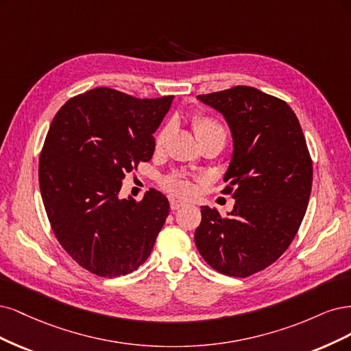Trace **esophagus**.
Segmentation results:
<instances>
[{
    "mask_svg": "<svg viewBox=\"0 0 351 351\" xmlns=\"http://www.w3.org/2000/svg\"><path fill=\"white\" fill-rule=\"evenodd\" d=\"M184 206H185L184 201H179V199H175V198L171 199V208L172 210H179V208H182Z\"/></svg>",
    "mask_w": 351,
    "mask_h": 351,
    "instance_id": "34e87169",
    "label": "esophagus"
}]
</instances>
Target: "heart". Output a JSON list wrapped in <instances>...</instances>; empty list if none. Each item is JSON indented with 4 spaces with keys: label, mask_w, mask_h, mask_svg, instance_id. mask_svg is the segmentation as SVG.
Segmentation results:
<instances>
[{
    "label": "heart",
    "mask_w": 351,
    "mask_h": 351,
    "mask_svg": "<svg viewBox=\"0 0 351 351\" xmlns=\"http://www.w3.org/2000/svg\"><path fill=\"white\" fill-rule=\"evenodd\" d=\"M192 128L195 131L199 144L208 140H223V141L226 140V130L223 128L221 123L208 115L197 114L192 117ZM171 132H172L171 123H165V125H162L159 130H157V132L154 134V147L157 150L163 149ZM163 186L169 192H172V194L179 197H186L191 194L192 189H194V185H192L191 179L186 175L179 173V172L166 176L163 179Z\"/></svg>",
    "instance_id": "heart-1"
}]
</instances>
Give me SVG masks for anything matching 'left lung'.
<instances>
[{"label":"left lung","instance_id":"left-lung-1","mask_svg":"<svg viewBox=\"0 0 351 351\" xmlns=\"http://www.w3.org/2000/svg\"><path fill=\"white\" fill-rule=\"evenodd\" d=\"M198 99L230 127L233 156L221 192L236 202L224 217L201 207L195 245L211 268L245 278L276 263L295 239L311 197L312 159L285 100L250 86Z\"/></svg>","mask_w":351,"mask_h":351}]
</instances>
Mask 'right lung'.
<instances>
[{
  "label": "right lung",
  "mask_w": 351,
  "mask_h": 351,
  "mask_svg": "<svg viewBox=\"0 0 351 351\" xmlns=\"http://www.w3.org/2000/svg\"><path fill=\"white\" fill-rule=\"evenodd\" d=\"M173 96L138 99L97 87L56 112L39 157V186L52 232L74 261L99 277L127 276L150 256L169 201L150 189L118 197L125 173L154 153Z\"/></svg>",
  "instance_id": "obj_1"
}]
</instances>
